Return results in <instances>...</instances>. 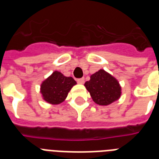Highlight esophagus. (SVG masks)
Listing matches in <instances>:
<instances>
[{"label": "esophagus", "instance_id": "1", "mask_svg": "<svg viewBox=\"0 0 159 159\" xmlns=\"http://www.w3.org/2000/svg\"><path fill=\"white\" fill-rule=\"evenodd\" d=\"M77 82L79 83V84H83L85 82V79L82 77V78H78V79L77 80Z\"/></svg>", "mask_w": 159, "mask_h": 159}]
</instances>
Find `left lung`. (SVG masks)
I'll return each mask as SVG.
<instances>
[{
	"label": "left lung",
	"mask_w": 159,
	"mask_h": 159,
	"mask_svg": "<svg viewBox=\"0 0 159 159\" xmlns=\"http://www.w3.org/2000/svg\"><path fill=\"white\" fill-rule=\"evenodd\" d=\"M85 87L92 100L101 106L111 104L118 100L121 94L118 81L103 69L92 74L91 79L85 82Z\"/></svg>",
	"instance_id": "left-lung-1"
}]
</instances>
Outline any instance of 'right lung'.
Returning <instances> with one entry per match:
<instances>
[{
    "label": "right lung",
    "mask_w": 159,
    "mask_h": 159,
    "mask_svg": "<svg viewBox=\"0 0 159 159\" xmlns=\"http://www.w3.org/2000/svg\"><path fill=\"white\" fill-rule=\"evenodd\" d=\"M77 82L72 77H65L55 71L41 85V93L43 99L50 104L57 105L62 102L68 92Z\"/></svg>",
    "instance_id": "add662e5"
}]
</instances>
